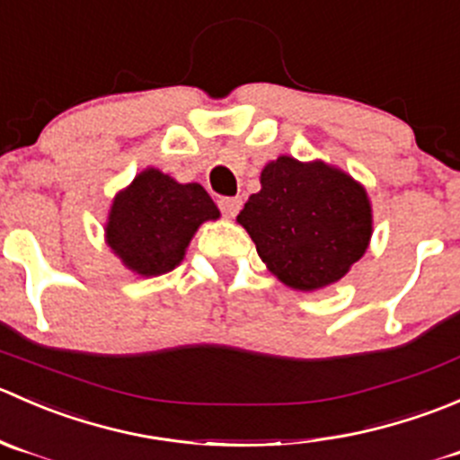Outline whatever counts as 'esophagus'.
<instances>
[{
  "mask_svg": "<svg viewBox=\"0 0 460 460\" xmlns=\"http://www.w3.org/2000/svg\"><path fill=\"white\" fill-rule=\"evenodd\" d=\"M219 208H221V212H224V217H228V219H234L236 212L241 210V199L239 197L221 199Z\"/></svg>",
  "mask_w": 460,
  "mask_h": 460,
  "instance_id": "1",
  "label": "esophagus"
}]
</instances>
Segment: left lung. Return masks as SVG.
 I'll return each mask as SVG.
<instances>
[{"label": "left lung", "mask_w": 460, "mask_h": 460, "mask_svg": "<svg viewBox=\"0 0 460 460\" xmlns=\"http://www.w3.org/2000/svg\"><path fill=\"white\" fill-rule=\"evenodd\" d=\"M236 221L268 270L288 288L313 293L342 279L374 234L365 185L324 161L279 156L261 170Z\"/></svg>", "instance_id": "obj_1"}]
</instances>
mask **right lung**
Returning a JSON list of instances; mask_svg holds the SVG:
<instances>
[{
  "label": "right lung",
  "instance_id": "obj_1",
  "mask_svg": "<svg viewBox=\"0 0 460 460\" xmlns=\"http://www.w3.org/2000/svg\"><path fill=\"white\" fill-rule=\"evenodd\" d=\"M219 217L203 185L179 183L147 167L113 197L104 241L127 270L158 277L174 270L197 230Z\"/></svg>",
  "mask_w": 460,
  "mask_h": 460
}]
</instances>
